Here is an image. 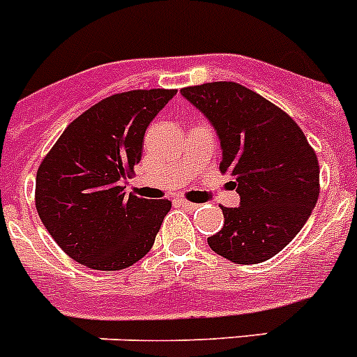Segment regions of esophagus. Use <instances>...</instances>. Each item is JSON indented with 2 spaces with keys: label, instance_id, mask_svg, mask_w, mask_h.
Listing matches in <instances>:
<instances>
[{
  "label": "esophagus",
  "instance_id": "obj_1",
  "mask_svg": "<svg viewBox=\"0 0 357 357\" xmlns=\"http://www.w3.org/2000/svg\"><path fill=\"white\" fill-rule=\"evenodd\" d=\"M176 204H178V206H182V207H184V209H188V211H195L198 207L197 204H193V202L184 200V198H178V200H176Z\"/></svg>",
  "mask_w": 357,
  "mask_h": 357
}]
</instances>
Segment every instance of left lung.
<instances>
[{
  "label": "left lung",
  "mask_w": 357,
  "mask_h": 357,
  "mask_svg": "<svg viewBox=\"0 0 357 357\" xmlns=\"http://www.w3.org/2000/svg\"><path fill=\"white\" fill-rule=\"evenodd\" d=\"M209 118L222 143L220 172L241 197L209 247L236 264L268 261L295 238L320 195V166L302 128L284 110L236 82L181 91Z\"/></svg>",
  "instance_id": "left-lung-1"
}]
</instances>
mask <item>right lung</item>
Here are the masks:
<instances>
[{
	"label": "right lung",
	"instance_id": "right-lung-1",
	"mask_svg": "<svg viewBox=\"0 0 357 357\" xmlns=\"http://www.w3.org/2000/svg\"><path fill=\"white\" fill-rule=\"evenodd\" d=\"M176 89H135L112 94L82 112L40 162L36 207L66 254L93 270L132 266L153 247L168 198L125 195L144 130Z\"/></svg>",
	"mask_w": 357,
	"mask_h": 357
}]
</instances>
